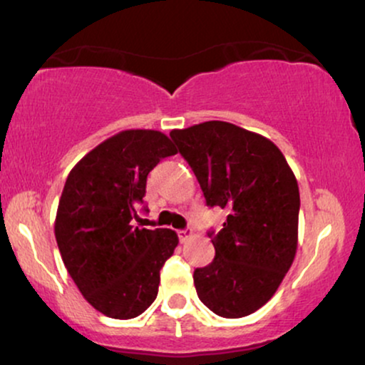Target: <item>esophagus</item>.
I'll return each mask as SVG.
<instances>
[{
	"mask_svg": "<svg viewBox=\"0 0 365 365\" xmlns=\"http://www.w3.org/2000/svg\"><path fill=\"white\" fill-rule=\"evenodd\" d=\"M178 236H179V240H181V243H186V241L192 236V230L186 228V230L178 231Z\"/></svg>",
	"mask_w": 365,
	"mask_h": 365,
	"instance_id": "34e87169",
	"label": "esophagus"
}]
</instances>
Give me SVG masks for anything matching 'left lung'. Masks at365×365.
Segmentation results:
<instances>
[{"label":"left lung","mask_w":365,"mask_h":365,"mask_svg":"<svg viewBox=\"0 0 365 365\" xmlns=\"http://www.w3.org/2000/svg\"><path fill=\"white\" fill-rule=\"evenodd\" d=\"M205 192L228 211L212 236L216 257L194 269L197 297L225 319L246 317L275 295L298 243L300 192L285 155L267 137L223 120L171 130Z\"/></svg>","instance_id":"8db88e82"}]
</instances>
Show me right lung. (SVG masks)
Segmentation results:
<instances>
[{
    "label": "right lung",
    "mask_w": 365,
    "mask_h": 365,
    "mask_svg": "<svg viewBox=\"0 0 365 365\" xmlns=\"http://www.w3.org/2000/svg\"><path fill=\"white\" fill-rule=\"evenodd\" d=\"M176 153L163 132L122 130L85 154L61 191L55 217L61 259L85 300L110 319L149 309L160 268L179 243L173 230L132 225L148 174Z\"/></svg>",
    "instance_id": "1"
}]
</instances>
